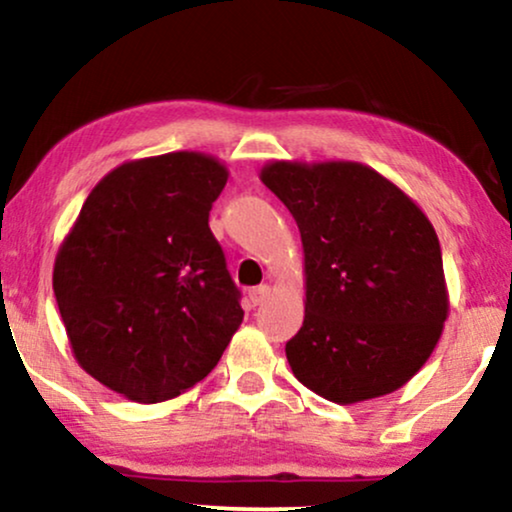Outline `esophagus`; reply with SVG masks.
Here are the masks:
<instances>
[{"label":"esophagus","mask_w":512,"mask_h":512,"mask_svg":"<svg viewBox=\"0 0 512 512\" xmlns=\"http://www.w3.org/2000/svg\"><path fill=\"white\" fill-rule=\"evenodd\" d=\"M269 295H271L269 285H257V288L250 290V302L255 306H260L262 302H267Z\"/></svg>","instance_id":"esophagus-1"}]
</instances>
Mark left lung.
Segmentation results:
<instances>
[{
  "label": "left lung",
  "instance_id": "obj_1",
  "mask_svg": "<svg viewBox=\"0 0 512 512\" xmlns=\"http://www.w3.org/2000/svg\"><path fill=\"white\" fill-rule=\"evenodd\" d=\"M260 177L302 234L304 323L285 344L292 374L339 405L407 384L449 311L433 224L356 161H274Z\"/></svg>",
  "mask_w": 512,
  "mask_h": 512
}]
</instances>
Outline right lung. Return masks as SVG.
I'll list each match as a JSON object with an SVG mask.
<instances>
[{
    "mask_svg": "<svg viewBox=\"0 0 512 512\" xmlns=\"http://www.w3.org/2000/svg\"><path fill=\"white\" fill-rule=\"evenodd\" d=\"M227 177L199 152L128 161L60 245L53 292L74 358L135 403L199 384L241 325V290L208 227Z\"/></svg>",
    "mask_w": 512,
    "mask_h": 512,
    "instance_id": "add662e5",
    "label": "right lung"
}]
</instances>
